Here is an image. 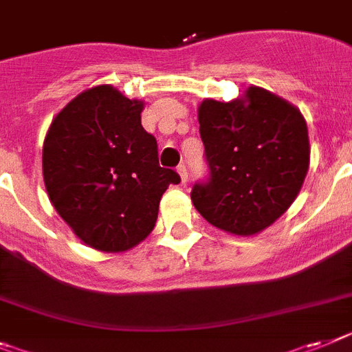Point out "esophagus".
Returning <instances> with one entry per match:
<instances>
[{
	"label": "esophagus",
	"instance_id": "esophagus-1",
	"mask_svg": "<svg viewBox=\"0 0 352 352\" xmlns=\"http://www.w3.org/2000/svg\"><path fill=\"white\" fill-rule=\"evenodd\" d=\"M177 171H179V175H181L182 184H186V182H188V170H186L184 164H179V166H177Z\"/></svg>",
	"mask_w": 352,
	"mask_h": 352
}]
</instances>
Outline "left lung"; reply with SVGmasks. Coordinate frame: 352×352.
I'll return each instance as SVG.
<instances>
[{"label": "left lung", "instance_id": "left-lung-1", "mask_svg": "<svg viewBox=\"0 0 352 352\" xmlns=\"http://www.w3.org/2000/svg\"><path fill=\"white\" fill-rule=\"evenodd\" d=\"M199 123L209 177L191 190L197 211L232 234H256L272 226L308 173V126L299 109L249 87L232 102L204 100Z\"/></svg>", "mask_w": 352, "mask_h": 352}]
</instances>
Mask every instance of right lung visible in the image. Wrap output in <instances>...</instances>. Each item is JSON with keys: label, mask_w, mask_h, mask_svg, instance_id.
<instances>
[{"label": "right lung", "mask_w": 352, "mask_h": 352, "mask_svg": "<svg viewBox=\"0 0 352 352\" xmlns=\"http://www.w3.org/2000/svg\"><path fill=\"white\" fill-rule=\"evenodd\" d=\"M143 102L111 85L84 91L52 121L43 175L53 208L84 243L132 249L152 232L175 170L159 166L157 141L141 125Z\"/></svg>", "instance_id": "1"}]
</instances>
